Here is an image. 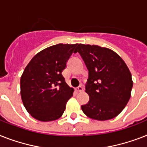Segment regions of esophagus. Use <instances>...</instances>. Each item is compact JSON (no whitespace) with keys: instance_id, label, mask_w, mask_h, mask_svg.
<instances>
[{"instance_id":"34e87169","label":"esophagus","mask_w":147,"mask_h":147,"mask_svg":"<svg viewBox=\"0 0 147 147\" xmlns=\"http://www.w3.org/2000/svg\"><path fill=\"white\" fill-rule=\"evenodd\" d=\"M76 90L77 92H82V91H83V88H82V86H78V88H76Z\"/></svg>"}]
</instances>
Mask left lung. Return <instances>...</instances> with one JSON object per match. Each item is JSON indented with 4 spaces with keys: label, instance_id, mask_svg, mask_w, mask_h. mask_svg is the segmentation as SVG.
Here are the masks:
<instances>
[{
    "label": "left lung",
    "instance_id": "obj_1",
    "mask_svg": "<svg viewBox=\"0 0 147 147\" xmlns=\"http://www.w3.org/2000/svg\"><path fill=\"white\" fill-rule=\"evenodd\" d=\"M74 53L88 69L85 91L90 100L82 106L83 113L99 121L115 118L131 97L133 82L127 65L114 51L97 45L79 44Z\"/></svg>",
    "mask_w": 147,
    "mask_h": 147
}]
</instances>
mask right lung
I'll return each instance as SVG.
<instances>
[{"mask_svg": "<svg viewBox=\"0 0 147 147\" xmlns=\"http://www.w3.org/2000/svg\"><path fill=\"white\" fill-rule=\"evenodd\" d=\"M76 45H53L34 56L20 79L24 107L33 118L41 121L57 120L62 116L73 88L65 83L62 71Z\"/></svg>", "mask_w": 147, "mask_h": 147, "instance_id": "add662e5", "label": "right lung"}]
</instances>
